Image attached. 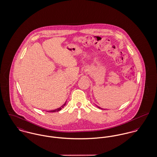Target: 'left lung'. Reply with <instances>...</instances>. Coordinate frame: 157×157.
Segmentation results:
<instances>
[{"label":"left lung","instance_id":"obj_1","mask_svg":"<svg viewBox=\"0 0 157 157\" xmlns=\"http://www.w3.org/2000/svg\"><path fill=\"white\" fill-rule=\"evenodd\" d=\"M97 108H98L101 109H101V108H100V107H98V106H97Z\"/></svg>","mask_w":157,"mask_h":157}]
</instances>
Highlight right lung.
<instances>
[{
    "instance_id": "obj_1",
    "label": "right lung",
    "mask_w": 157,
    "mask_h": 157,
    "mask_svg": "<svg viewBox=\"0 0 157 157\" xmlns=\"http://www.w3.org/2000/svg\"><path fill=\"white\" fill-rule=\"evenodd\" d=\"M66 102L63 105V106H61L60 108H59L57 109H55V110H49V112H59V111H60L61 109L62 108H64V106L66 105Z\"/></svg>"
}]
</instances>
